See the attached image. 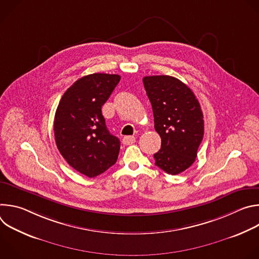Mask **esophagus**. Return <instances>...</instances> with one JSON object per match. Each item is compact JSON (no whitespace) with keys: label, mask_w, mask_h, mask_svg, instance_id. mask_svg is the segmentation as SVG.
<instances>
[{"label":"esophagus","mask_w":259,"mask_h":259,"mask_svg":"<svg viewBox=\"0 0 259 259\" xmlns=\"http://www.w3.org/2000/svg\"><path fill=\"white\" fill-rule=\"evenodd\" d=\"M135 142V137L134 136H124L123 137V143L125 145H130Z\"/></svg>","instance_id":"34e87169"}]
</instances>
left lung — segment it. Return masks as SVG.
Instances as JSON below:
<instances>
[{
	"label": "left lung",
	"mask_w": 259,
	"mask_h": 259,
	"mask_svg": "<svg viewBox=\"0 0 259 259\" xmlns=\"http://www.w3.org/2000/svg\"><path fill=\"white\" fill-rule=\"evenodd\" d=\"M142 81L162 139L155 164L168 174H179L193 165L203 140L201 105L194 92L174 77L149 76Z\"/></svg>",
	"instance_id": "left-lung-1"
}]
</instances>
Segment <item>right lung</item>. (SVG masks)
I'll return each instance as SVG.
<instances>
[{
  "label": "right lung",
  "mask_w": 259,
  "mask_h": 259,
  "mask_svg": "<svg viewBox=\"0 0 259 259\" xmlns=\"http://www.w3.org/2000/svg\"><path fill=\"white\" fill-rule=\"evenodd\" d=\"M121 77L92 73L73 83L62 95L54 118L57 149L78 172L92 178L118 159L120 140L109 133L101 107Z\"/></svg>",
  "instance_id": "1"
}]
</instances>
